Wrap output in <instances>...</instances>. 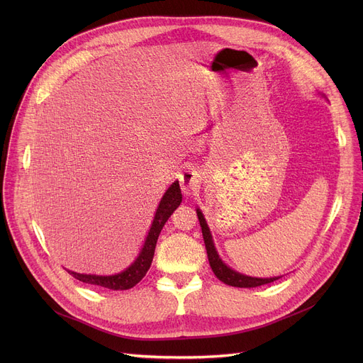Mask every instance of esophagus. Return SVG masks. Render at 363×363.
Instances as JSON below:
<instances>
[{
    "label": "esophagus",
    "instance_id": "obj_1",
    "mask_svg": "<svg viewBox=\"0 0 363 363\" xmlns=\"http://www.w3.org/2000/svg\"><path fill=\"white\" fill-rule=\"evenodd\" d=\"M181 189L185 196L197 194L200 189V177L197 172L186 170L185 174L181 175Z\"/></svg>",
    "mask_w": 363,
    "mask_h": 363
}]
</instances>
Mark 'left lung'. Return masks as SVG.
<instances>
[{"label":"left lung","mask_w":363,"mask_h":363,"mask_svg":"<svg viewBox=\"0 0 363 363\" xmlns=\"http://www.w3.org/2000/svg\"><path fill=\"white\" fill-rule=\"evenodd\" d=\"M197 216L200 220V226H201V233H203V240L206 244V250H207V257H208V263H211V268L213 271V274L216 275L218 279H220L223 284L231 285V287H238V289H255L259 287V285H264L274 282L277 279H279L281 277H272V278H256V277H247L242 275L234 269H231L218 255V250L213 242V237L211 230H208V225L204 219L203 212L200 208H197Z\"/></svg>","instance_id":"1"}]
</instances>
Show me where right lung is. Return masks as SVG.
<instances>
[{
    "mask_svg": "<svg viewBox=\"0 0 363 363\" xmlns=\"http://www.w3.org/2000/svg\"><path fill=\"white\" fill-rule=\"evenodd\" d=\"M181 201H182V194H181L179 182L175 181L166 189V193L163 194L159 203L155 219L151 222L150 231L144 240V244L141 247L138 256L122 272L114 274V275H91V274L88 275V274H78V272L69 271V274L85 284L97 285V287H103L108 290L118 291V290L132 289L133 285H137L145 277L147 271L150 269L160 231L163 230V226L170 218V215L177 211V207L181 204Z\"/></svg>",
    "mask_w": 363,
    "mask_h": 363,
    "instance_id": "1",
    "label": "right lung"
}]
</instances>
